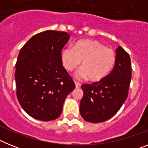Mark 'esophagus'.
Here are the masks:
<instances>
[{
  "label": "esophagus",
  "instance_id": "obj_1",
  "mask_svg": "<svg viewBox=\"0 0 148 148\" xmlns=\"http://www.w3.org/2000/svg\"><path fill=\"white\" fill-rule=\"evenodd\" d=\"M75 87H76V88H79V87H81V84L78 83V82H75Z\"/></svg>",
  "mask_w": 148,
  "mask_h": 148
}]
</instances>
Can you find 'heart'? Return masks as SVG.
I'll use <instances>...</instances> for the list:
<instances>
[{"label": "heart", "instance_id": "1", "mask_svg": "<svg viewBox=\"0 0 148 148\" xmlns=\"http://www.w3.org/2000/svg\"><path fill=\"white\" fill-rule=\"evenodd\" d=\"M116 54L110 48L106 47L95 40H81L74 47H68L61 51V60L67 71H73L82 61L79 78H87L92 82L102 80L113 70L116 63Z\"/></svg>", "mask_w": 148, "mask_h": 148}]
</instances>
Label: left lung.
<instances>
[{
	"mask_svg": "<svg viewBox=\"0 0 148 148\" xmlns=\"http://www.w3.org/2000/svg\"><path fill=\"white\" fill-rule=\"evenodd\" d=\"M116 53L114 68L109 75L99 82L81 87L84 95L80 113L88 122H103L112 118L127 97L132 75L130 56L121 47L116 49Z\"/></svg>",
	"mask_w": 148,
	"mask_h": 148,
	"instance_id": "obj_1",
	"label": "left lung"
}]
</instances>
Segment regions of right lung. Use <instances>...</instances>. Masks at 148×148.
<instances>
[{
  "instance_id": "obj_1",
  "label": "right lung",
  "mask_w": 148,
  "mask_h": 148,
  "mask_svg": "<svg viewBox=\"0 0 148 148\" xmlns=\"http://www.w3.org/2000/svg\"><path fill=\"white\" fill-rule=\"evenodd\" d=\"M70 39L65 32L36 34L21 49L15 64L17 98L28 115L51 121L61 114L63 104L75 85L63 66L61 51Z\"/></svg>"
}]
</instances>
